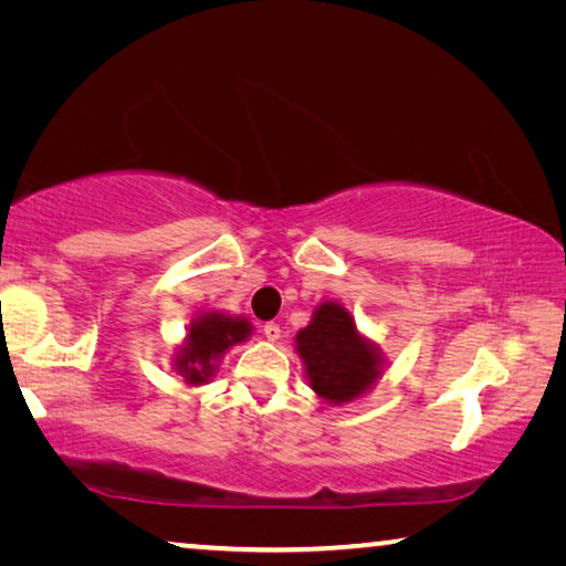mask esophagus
<instances>
[{
    "label": "esophagus",
    "instance_id": "obj_1",
    "mask_svg": "<svg viewBox=\"0 0 566 566\" xmlns=\"http://www.w3.org/2000/svg\"><path fill=\"white\" fill-rule=\"evenodd\" d=\"M264 337L270 339V342H276V339H280V337H282V327H280V324L266 322V324H264Z\"/></svg>",
    "mask_w": 566,
    "mask_h": 566
}]
</instances>
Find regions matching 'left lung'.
I'll list each match as a JSON object with an SVG mask.
<instances>
[{
    "label": "left lung",
    "mask_w": 566,
    "mask_h": 566,
    "mask_svg": "<svg viewBox=\"0 0 566 566\" xmlns=\"http://www.w3.org/2000/svg\"><path fill=\"white\" fill-rule=\"evenodd\" d=\"M310 387L329 405L361 397L381 375V352L357 332L352 314L337 302H322L312 322L296 334Z\"/></svg>",
    "instance_id": "obj_1"
}]
</instances>
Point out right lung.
I'll return each mask as SVG.
<instances>
[{"instance_id":"right-lung-1","label":"right lung","mask_w":566,"mask_h":566,"mask_svg":"<svg viewBox=\"0 0 566 566\" xmlns=\"http://www.w3.org/2000/svg\"><path fill=\"white\" fill-rule=\"evenodd\" d=\"M249 334H252V324L242 317H229L222 312L199 314L189 324L187 342L175 357V369L185 377L187 385H207L224 352L244 342Z\"/></svg>"}]
</instances>
